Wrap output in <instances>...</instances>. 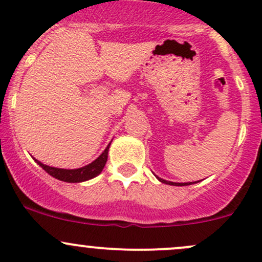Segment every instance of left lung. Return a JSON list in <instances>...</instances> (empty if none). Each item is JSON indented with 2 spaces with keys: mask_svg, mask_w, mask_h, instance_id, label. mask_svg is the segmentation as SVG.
Segmentation results:
<instances>
[{
  "mask_svg": "<svg viewBox=\"0 0 262 262\" xmlns=\"http://www.w3.org/2000/svg\"><path fill=\"white\" fill-rule=\"evenodd\" d=\"M155 177H156V175H155ZM156 178H158L159 182L164 183V184L177 185V187H183V185H189V184H191V183H174V182H168V180H164V179H161V178H159V177H156ZM193 183H194V182H193ZM195 183H198V182H195Z\"/></svg>",
  "mask_w": 262,
  "mask_h": 262,
  "instance_id": "left-lung-1",
  "label": "left lung"
}]
</instances>
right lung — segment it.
Instances as JSON below:
<instances>
[{
  "label": "right lung",
  "instance_id": "right-lung-1",
  "mask_svg": "<svg viewBox=\"0 0 262 262\" xmlns=\"http://www.w3.org/2000/svg\"><path fill=\"white\" fill-rule=\"evenodd\" d=\"M110 142L107 145V147L104 149L103 152L98 156L94 161H92L91 164L88 165L82 166V168H78V169H61V168H54V166H49V165H45L42 164L41 161L36 160L37 164L44 169L48 174H50L51 177H54L55 179L61 180V182H67V183H82L85 182V180H90L96 178L97 175H99L103 170L104 165L107 163V158H108V150H110Z\"/></svg>",
  "mask_w": 262,
  "mask_h": 262
}]
</instances>
